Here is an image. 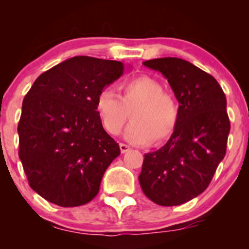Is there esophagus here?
I'll list each match as a JSON object with an SVG mask.
<instances>
[{
    "mask_svg": "<svg viewBox=\"0 0 249 249\" xmlns=\"http://www.w3.org/2000/svg\"><path fill=\"white\" fill-rule=\"evenodd\" d=\"M119 147H121L122 153L127 152V151L130 150V146H128V145H126V144H123V142H121V144H119Z\"/></svg>",
    "mask_w": 249,
    "mask_h": 249,
    "instance_id": "1",
    "label": "esophagus"
}]
</instances>
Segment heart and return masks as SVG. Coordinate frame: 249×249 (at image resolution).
<instances>
[{
	"label": "heart",
	"mask_w": 249,
	"mask_h": 249,
	"mask_svg": "<svg viewBox=\"0 0 249 249\" xmlns=\"http://www.w3.org/2000/svg\"><path fill=\"white\" fill-rule=\"evenodd\" d=\"M121 96L110 89H103L95 101L105 130L110 134H118L127 121L128 111L132 110L131 119L124 137L136 145L154 144L167 141L176 131L180 119V107L176 97L165 92L158 79L150 76H138L119 85Z\"/></svg>",
	"instance_id": "1"
}]
</instances>
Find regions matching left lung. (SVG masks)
<instances>
[{
    "label": "left lung",
    "mask_w": 249,
    "mask_h": 249,
    "mask_svg": "<svg viewBox=\"0 0 249 249\" xmlns=\"http://www.w3.org/2000/svg\"><path fill=\"white\" fill-rule=\"evenodd\" d=\"M162 73L178 99L180 119L168 142L146 153L139 182L160 206H178L201 194L224 159L231 123L226 97L216 79L176 57L144 62Z\"/></svg>",
    "instance_id": "8db88e82"
}]
</instances>
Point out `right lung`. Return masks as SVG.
Instances as JSON below:
<instances>
[{
	"label": "right lung",
	"instance_id": "obj_1",
	"mask_svg": "<svg viewBox=\"0 0 249 249\" xmlns=\"http://www.w3.org/2000/svg\"><path fill=\"white\" fill-rule=\"evenodd\" d=\"M124 68L122 62L76 56L43 72L25 95L18 156L30 187L49 202L88 204L121 154L103 128L95 101Z\"/></svg>",
	"mask_w": 249,
	"mask_h": 249
}]
</instances>
